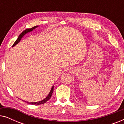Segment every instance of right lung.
Returning a JSON list of instances; mask_svg holds the SVG:
<instances>
[{"instance_id": "1", "label": "right lung", "mask_w": 124, "mask_h": 124, "mask_svg": "<svg viewBox=\"0 0 124 124\" xmlns=\"http://www.w3.org/2000/svg\"><path fill=\"white\" fill-rule=\"evenodd\" d=\"M37 27H38V26H34V27H33V28H30V29H26V30H25L24 31L22 32V33H21V34H20V35H19V36L18 37L17 39V40H16V41H15L14 44H13V46H12V47H13V46H14L17 45V43H18V42H19L20 41V40H21V39L22 38V37H23V35H24L25 34H26L27 33H28V32H30V31H32V30H33V29H34L35 28H37ZM53 91H54V86H52V89H51V90L50 92V93H49V94L48 95V96H47V97L45 99L42 100V101H37V102H28V101H26V102L27 103H28V104H33V105L43 104H44V103H45L46 102V101H48V100L50 99L51 97V96H52V93H53Z\"/></svg>"}]
</instances>
